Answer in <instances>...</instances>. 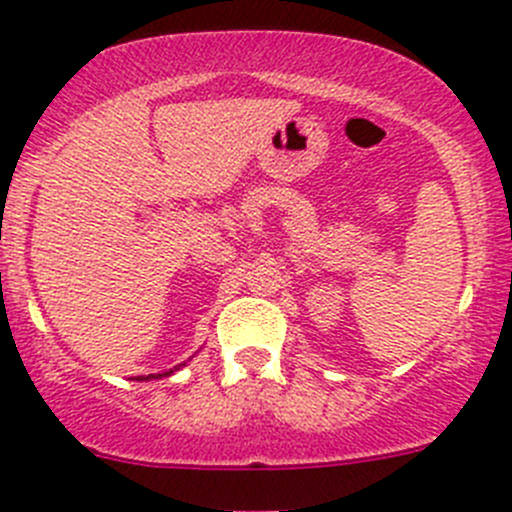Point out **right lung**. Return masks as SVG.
I'll use <instances>...</instances> for the list:
<instances>
[{
	"label": "right lung",
	"mask_w": 512,
	"mask_h": 512,
	"mask_svg": "<svg viewBox=\"0 0 512 512\" xmlns=\"http://www.w3.org/2000/svg\"><path fill=\"white\" fill-rule=\"evenodd\" d=\"M184 365H187V362H184ZM184 365H177L175 370H167V372H162V374H140L138 377V382H150V379H162V377H170V374H175L179 367H184Z\"/></svg>",
	"instance_id": "right-lung-1"
}]
</instances>
